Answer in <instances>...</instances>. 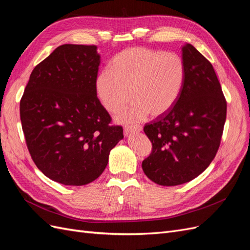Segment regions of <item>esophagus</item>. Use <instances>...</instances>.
I'll return each instance as SVG.
<instances>
[{
	"label": "esophagus",
	"mask_w": 250,
	"mask_h": 250,
	"mask_svg": "<svg viewBox=\"0 0 250 250\" xmlns=\"http://www.w3.org/2000/svg\"><path fill=\"white\" fill-rule=\"evenodd\" d=\"M140 131H142V126H140V125L125 126V128H124V132L126 134H130L133 132H140Z\"/></svg>",
	"instance_id": "obj_1"
}]
</instances>
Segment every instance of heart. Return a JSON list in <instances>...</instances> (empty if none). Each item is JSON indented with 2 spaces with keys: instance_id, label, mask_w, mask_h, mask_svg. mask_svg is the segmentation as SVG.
I'll return each instance as SVG.
<instances>
[{
  "instance_id": "heart-1",
  "label": "heart",
  "mask_w": 250,
  "mask_h": 250,
  "mask_svg": "<svg viewBox=\"0 0 250 250\" xmlns=\"http://www.w3.org/2000/svg\"><path fill=\"white\" fill-rule=\"evenodd\" d=\"M186 79L184 60L175 53L134 47L120 52L96 79V93L103 106L121 112V122H138L149 113L153 117L168 112L183 90Z\"/></svg>"
}]
</instances>
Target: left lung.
<instances>
[{"label":"left lung","instance_id":"8db88e82","mask_svg":"<svg viewBox=\"0 0 250 250\" xmlns=\"http://www.w3.org/2000/svg\"><path fill=\"white\" fill-rule=\"evenodd\" d=\"M185 84L175 105L144 127L152 152L146 176L160 186L191 181L214 160L226 120V101L211 63L192 44L183 47Z\"/></svg>","mask_w":250,"mask_h":250}]
</instances>
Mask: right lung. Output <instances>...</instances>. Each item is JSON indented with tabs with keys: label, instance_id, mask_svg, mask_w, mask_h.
<instances>
[{
	"label": "right lung",
	"instance_id": "add662e5",
	"mask_svg": "<svg viewBox=\"0 0 250 250\" xmlns=\"http://www.w3.org/2000/svg\"><path fill=\"white\" fill-rule=\"evenodd\" d=\"M99 64L96 46H59L34 67L21 99L30 155L44 175L64 186L99 177L124 138L97 97Z\"/></svg>",
	"mask_w": 250,
	"mask_h": 250
}]
</instances>
